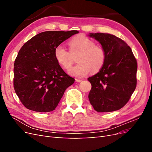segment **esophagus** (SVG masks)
I'll list each match as a JSON object with an SVG mask.
<instances>
[{
    "label": "esophagus",
    "mask_w": 152,
    "mask_h": 152,
    "mask_svg": "<svg viewBox=\"0 0 152 152\" xmlns=\"http://www.w3.org/2000/svg\"><path fill=\"white\" fill-rule=\"evenodd\" d=\"M75 80H76V82H82V80H81V79H75Z\"/></svg>",
    "instance_id": "34e87169"
}]
</instances>
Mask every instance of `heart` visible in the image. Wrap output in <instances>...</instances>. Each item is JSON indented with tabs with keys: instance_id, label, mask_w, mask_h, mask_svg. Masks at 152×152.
<instances>
[{
	"instance_id": "obj_1",
	"label": "heart",
	"mask_w": 152,
	"mask_h": 152,
	"mask_svg": "<svg viewBox=\"0 0 152 152\" xmlns=\"http://www.w3.org/2000/svg\"><path fill=\"white\" fill-rule=\"evenodd\" d=\"M72 53L79 54L76 66L71 68L69 73L78 77H84L92 70L99 71L104 65L106 59L105 50L99 45H95L94 41L84 35L73 38L69 42ZM54 55L57 63L65 70L70 69L72 61L65 48L59 45L54 49Z\"/></svg>"
}]
</instances>
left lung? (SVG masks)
I'll return each mask as SVG.
<instances>
[{
    "mask_svg": "<svg viewBox=\"0 0 152 152\" xmlns=\"http://www.w3.org/2000/svg\"><path fill=\"white\" fill-rule=\"evenodd\" d=\"M105 50L106 59L99 72L88 80L92 87L88 98L98 112L120 110L130 99L136 87L137 61L131 48L117 37L91 33Z\"/></svg>",
    "mask_w": 152,
    "mask_h": 152,
    "instance_id": "1",
    "label": "left lung"
}]
</instances>
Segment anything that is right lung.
Here are the masks:
<instances>
[{
  "mask_svg": "<svg viewBox=\"0 0 152 152\" xmlns=\"http://www.w3.org/2000/svg\"><path fill=\"white\" fill-rule=\"evenodd\" d=\"M77 30L47 31L23 45L14 64V88L25 107L32 111L55 110L67 87L75 79L55 59L54 49Z\"/></svg>",
  "mask_w": 152,
  "mask_h": 152,
  "instance_id": "obj_1",
  "label": "right lung"
}]
</instances>
